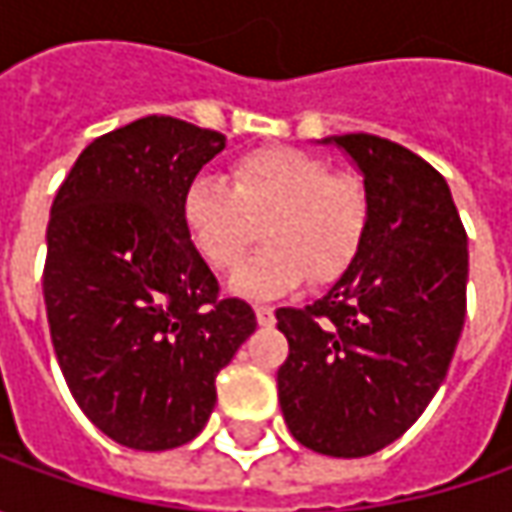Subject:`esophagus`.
Returning <instances> with one entry per match:
<instances>
[{
	"label": "esophagus",
	"mask_w": 512,
	"mask_h": 512,
	"mask_svg": "<svg viewBox=\"0 0 512 512\" xmlns=\"http://www.w3.org/2000/svg\"><path fill=\"white\" fill-rule=\"evenodd\" d=\"M256 319H259V325L262 327H270L276 322V313H273V307L256 305Z\"/></svg>",
	"instance_id": "esophagus-1"
}]
</instances>
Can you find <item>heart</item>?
Here are the masks:
<instances>
[{
    "mask_svg": "<svg viewBox=\"0 0 512 512\" xmlns=\"http://www.w3.org/2000/svg\"><path fill=\"white\" fill-rule=\"evenodd\" d=\"M179 216L193 250L216 273H233L267 216L265 250L239 273L236 290L267 299L307 276L333 282L362 253L370 196L356 176L333 173L299 148H256L233 162V185L196 173L182 190Z\"/></svg>",
    "mask_w": 512,
    "mask_h": 512,
    "instance_id": "heart-1",
    "label": "heart"
}]
</instances>
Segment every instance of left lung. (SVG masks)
Returning <instances> with one entry per match:
<instances>
[{
  "label": "left lung",
  "mask_w": 512,
  "mask_h": 512,
  "mask_svg": "<svg viewBox=\"0 0 512 512\" xmlns=\"http://www.w3.org/2000/svg\"><path fill=\"white\" fill-rule=\"evenodd\" d=\"M362 170L370 230L322 299L279 307L290 353L279 404L293 439L359 459L396 442L447 376L467 310V233L444 176L382 136L344 133Z\"/></svg>",
  "instance_id": "obj_1"
}]
</instances>
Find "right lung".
Returning a JSON list of instances; mask_svg holds the SVG:
<instances>
[{
	"mask_svg": "<svg viewBox=\"0 0 512 512\" xmlns=\"http://www.w3.org/2000/svg\"><path fill=\"white\" fill-rule=\"evenodd\" d=\"M225 136L145 116L93 139L48 222L50 339L82 413L113 442L170 450L202 433L216 373L256 330L187 239L179 199Z\"/></svg>",
	"mask_w": 512,
	"mask_h": 512,
	"instance_id": "1",
	"label": "right lung"
}]
</instances>
